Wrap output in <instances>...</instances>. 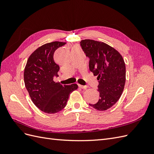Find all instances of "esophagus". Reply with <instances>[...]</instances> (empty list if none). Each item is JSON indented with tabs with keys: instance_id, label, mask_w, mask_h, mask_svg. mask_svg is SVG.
Returning <instances> with one entry per match:
<instances>
[{
	"instance_id": "obj_1",
	"label": "esophagus",
	"mask_w": 154,
	"mask_h": 154,
	"mask_svg": "<svg viewBox=\"0 0 154 154\" xmlns=\"http://www.w3.org/2000/svg\"><path fill=\"white\" fill-rule=\"evenodd\" d=\"M78 87L81 88H83V89H86V88H87V87L86 85H82L80 84H78Z\"/></svg>"
}]
</instances>
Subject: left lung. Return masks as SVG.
I'll return each instance as SVG.
<instances>
[{"instance_id": "1", "label": "left lung", "mask_w": 154, "mask_h": 154, "mask_svg": "<svg viewBox=\"0 0 154 154\" xmlns=\"http://www.w3.org/2000/svg\"><path fill=\"white\" fill-rule=\"evenodd\" d=\"M80 46L89 58L90 71L97 76L100 99L89 104L98 110H106L120 98L126 80V67L122 56L110 45L93 40H83Z\"/></svg>"}]
</instances>
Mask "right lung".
I'll return each instance as SVG.
<instances>
[{
	"mask_svg": "<svg viewBox=\"0 0 154 154\" xmlns=\"http://www.w3.org/2000/svg\"><path fill=\"white\" fill-rule=\"evenodd\" d=\"M62 42L45 44L29 57L24 69L25 86L33 103L44 112L55 114L67 105L71 93L78 85H61L53 81L60 67L54 62L55 51L66 44Z\"/></svg>",
	"mask_w": 154,
	"mask_h": 154,
	"instance_id": "1",
	"label": "right lung"
}]
</instances>
